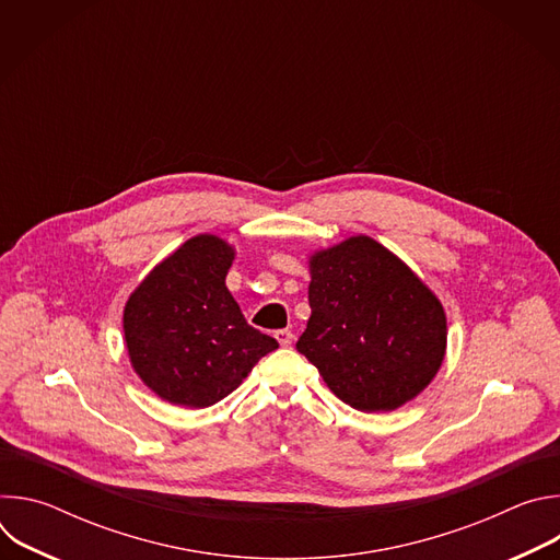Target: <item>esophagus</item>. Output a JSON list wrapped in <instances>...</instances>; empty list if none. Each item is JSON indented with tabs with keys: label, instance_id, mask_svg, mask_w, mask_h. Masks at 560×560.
Masks as SVG:
<instances>
[{
	"label": "esophagus",
	"instance_id": "34e87169",
	"mask_svg": "<svg viewBox=\"0 0 560 560\" xmlns=\"http://www.w3.org/2000/svg\"><path fill=\"white\" fill-rule=\"evenodd\" d=\"M275 339L279 341L281 348H288V346L292 343V332H290V330H277V332H275Z\"/></svg>",
	"mask_w": 560,
	"mask_h": 560
}]
</instances>
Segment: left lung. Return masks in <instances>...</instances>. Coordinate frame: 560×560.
<instances>
[{
	"label": "left lung",
	"mask_w": 560,
	"mask_h": 560,
	"mask_svg": "<svg viewBox=\"0 0 560 560\" xmlns=\"http://www.w3.org/2000/svg\"><path fill=\"white\" fill-rule=\"evenodd\" d=\"M310 318L296 350L354 410L389 412L436 376L447 343L441 301L370 236L310 257Z\"/></svg>",
	"instance_id": "1"
}]
</instances>
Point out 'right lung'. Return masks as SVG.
Segmentation results:
<instances>
[{"label": "right lung", "instance_id": "obj_1", "mask_svg": "<svg viewBox=\"0 0 560 560\" xmlns=\"http://www.w3.org/2000/svg\"><path fill=\"white\" fill-rule=\"evenodd\" d=\"M232 259L223 238L192 236L154 266L124 307L130 363L168 404L214 406L279 348L277 339L248 326L225 288Z\"/></svg>", "mask_w": 560, "mask_h": 560}]
</instances>
